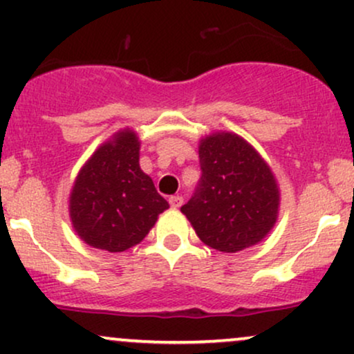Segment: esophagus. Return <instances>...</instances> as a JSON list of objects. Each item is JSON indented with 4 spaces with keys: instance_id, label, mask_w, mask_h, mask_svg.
Masks as SVG:
<instances>
[{
    "instance_id": "obj_1",
    "label": "esophagus",
    "mask_w": 354,
    "mask_h": 354,
    "mask_svg": "<svg viewBox=\"0 0 354 354\" xmlns=\"http://www.w3.org/2000/svg\"><path fill=\"white\" fill-rule=\"evenodd\" d=\"M169 205H171V208H180V206L183 205V198L181 196H171L169 198Z\"/></svg>"
}]
</instances>
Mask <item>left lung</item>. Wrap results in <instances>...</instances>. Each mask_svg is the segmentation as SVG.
<instances>
[{"mask_svg": "<svg viewBox=\"0 0 354 354\" xmlns=\"http://www.w3.org/2000/svg\"><path fill=\"white\" fill-rule=\"evenodd\" d=\"M201 180L181 213L206 246L238 253L258 245L278 221L279 186L245 138L216 131L201 138Z\"/></svg>", "mask_w": 354, "mask_h": 354, "instance_id": "left-lung-1", "label": "left lung"}]
</instances>
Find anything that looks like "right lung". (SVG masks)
<instances>
[{"instance_id":"right-lung-1","label":"right lung","mask_w":354,"mask_h":354,"mask_svg":"<svg viewBox=\"0 0 354 354\" xmlns=\"http://www.w3.org/2000/svg\"><path fill=\"white\" fill-rule=\"evenodd\" d=\"M140 146L135 129L124 128L80 169L70 193V218L86 245L109 253L129 250L169 208L140 168Z\"/></svg>"}]
</instances>
